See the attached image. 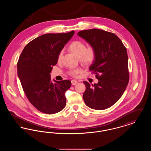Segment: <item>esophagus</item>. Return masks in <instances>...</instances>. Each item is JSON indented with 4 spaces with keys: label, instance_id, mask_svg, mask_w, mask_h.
I'll return each mask as SVG.
<instances>
[{
    "label": "esophagus",
    "instance_id": "obj_1",
    "mask_svg": "<svg viewBox=\"0 0 151 151\" xmlns=\"http://www.w3.org/2000/svg\"><path fill=\"white\" fill-rule=\"evenodd\" d=\"M78 83V81L75 80H72L71 81V84H72V86H75L76 84H77Z\"/></svg>",
    "mask_w": 151,
    "mask_h": 151
}]
</instances>
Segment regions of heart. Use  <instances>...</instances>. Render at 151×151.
I'll return each mask as SVG.
<instances>
[{
  "mask_svg": "<svg viewBox=\"0 0 151 151\" xmlns=\"http://www.w3.org/2000/svg\"><path fill=\"white\" fill-rule=\"evenodd\" d=\"M69 49L77 57L79 58L81 62L85 65H89L92 63L96 57L95 51L91 47L86 48V44L80 41L72 42L70 45ZM62 55L63 52L61 51L58 57V62L61 60ZM80 72V70L76 69L70 71V74L75 76Z\"/></svg>",
  "mask_w": 151,
  "mask_h": 151,
  "instance_id": "b5f03b06",
  "label": "heart"
}]
</instances>
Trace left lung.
I'll list each match as a JSON object with an SVG mask.
<instances>
[{
    "label": "left lung",
    "mask_w": 151,
    "mask_h": 151,
    "mask_svg": "<svg viewBox=\"0 0 151 151\" xmlns=\"http://www.w3.org/2000/svg\"><path fill=\"white\" fill-rule=\"evenodd\" d=\"M78 35L94 50L96 57L89 68L99 80L94 85L83 82L86 87L83 96L85 104L95 110L108 109L119 100L129 83L126 48L115 34L103 30H81Z\"/></svg>",
    "instance_id": "obj_1"
}]
</instances>
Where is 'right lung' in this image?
Wrapping results in <instances>:
<instances>
[{"label":"right lung","mask_w":151,"mask_h":151,"mask_svg":"<svg viewBox=\"0 0 151 151\" xmlns=\"http://www.w3.org/2000/svg\"><path fill=\"white\" fill-rule=\"evenodd\" d=\"M75 33H47L30 41L24 48L17 62V76L30 102L43 113L60 111L66 104L65 93L70 80H51L52 67L65 45Z\"/></svg>","instance_id":"right-lung-1"}]
</instances>
